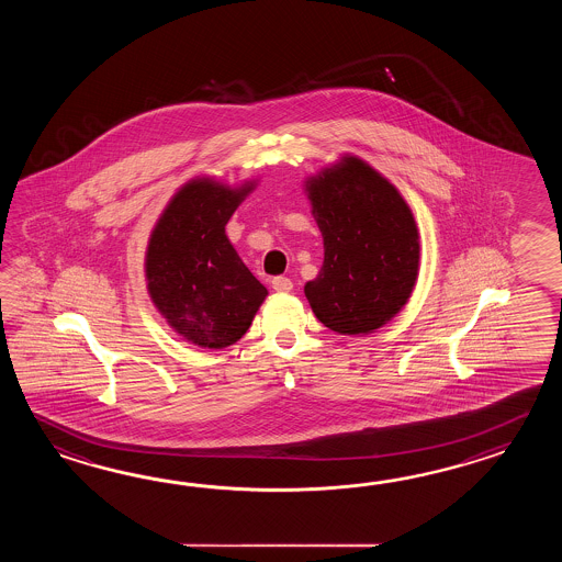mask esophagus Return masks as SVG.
<instances>
[{
  "instance_id": "esophagus-1",
  "label": "esophagus",
  "mask_w": 562,
  "mask_h": 562,
  "mask_svg": "<svg viewBox=\"0 0 562 562\" xmlns=\"http://www.w3.org/2000/svg\"><path fill=\"white\" fill-rule=\"evenodd\" d=\"M271 286L276 289L277 293H289V291L293 289V283H291V279H286V277H273Z\"/></svg>"
}]
</instances>
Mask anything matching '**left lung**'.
Returning <instances> with one entry per match:
<instances>
[{"instance_id":"left-lung-1","label":"left lung","mask_w":562,"mask_h":562,"mask_svg":"<svg viewBox=\"0 0 562 562\" xmlns=\"http://www.w3.org/2000/svg\"><path fill=\"white\" fill-rule=\"evenodd\" d=\"M323 237L319 276L305 285L315 317L341 335L373 334L407 303L419 269L414 215L394 184L344 156L305 184Z\"/></svg>"}]
</instances>
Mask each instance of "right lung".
<instances>
[{
	"label": "right lung",
	"mask_w": 562,
	"mask_h": 562,
	"mask_svg": "<svg viewBox=\"0 0 562 562\" xmlns=\"http://www.w3.org/2000/svg\"><path fill=\"white\" fill-rule=\"evenodd\" d=\"M255 182L228 187L189 180L148 239V295L168 325L204 349L237 344L261 307L265 289L231 245L225 227Z\"/></svg>",
	"instance_id": "1"
}]
</instances>
